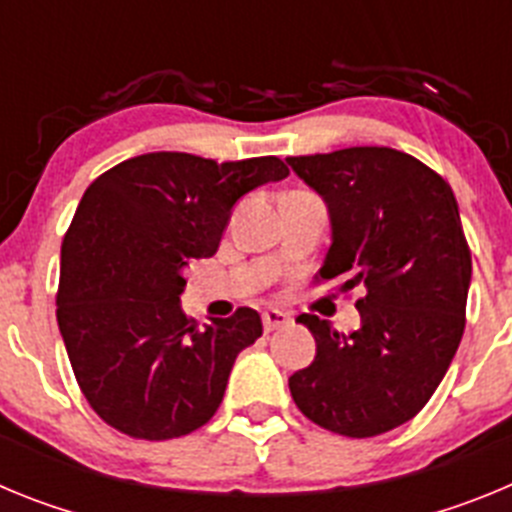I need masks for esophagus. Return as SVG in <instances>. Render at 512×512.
I'll return each mask as SVG.
<instances>
[{
	"label": "esophagus",
	"mask_w": 512,
	"mask_h": 512,
	"mask_svg": "<svg viewBox=\"0 0 512 512\" xmlns=\"http://www.w3.org/2000/svg\"><path fill=\"white\" fill-rule=\"evenodd\" d=\"M264 330L266 333H271V330H279L284 328V325H289V315L287 312H279V310H266L264 312Z\"/></svg>",
	"instance_id": "obj_1"
}]
</instances>
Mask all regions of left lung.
Here are the masks:
<instances>
[{
  "label": "left lung",
  "instance_id": "1",
  "mask_svg": "<svg viewBox=\"0 0 512 512\" xmlns=\"http://www.w3.org/2000/svg\"><path fill=\"white\" fill-rule=\"evenodd\" d=\"M287 164L323 197L330 248L320 279L356 300L361 328L338 333L300 315L315 359L289 377L305 418L348 438H372L408 423L431 400L464 336L472 253L456 197L418 158L356 146Z\"/></svg>",
  "mask_w": 512,
  "mask_h": 512
}]
</instances>
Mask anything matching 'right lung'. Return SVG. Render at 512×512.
<instances>
[{
    "label": "right lung",
    "instance_id": "1",
    "mask_svg": "<svg viewBox=\"0 0 512 512\" xmlns=\"http://www.w3.org/2000/svg\"><path fill=\"white\" fill-rule=\"evenodd\" d=\"M287 174L277 156L217 164L158 151L89 184L61 246L56 318L76 382L104 423L166 441L215 415L235 356L264 325L238 307L197 328L179 302L184 269L217 251L243 194Z\"/></svg>",
    "mask_w": 512,
    "mask_h": 512
}]
</instances>
